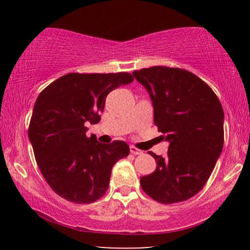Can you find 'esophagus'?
<instances>
[{
	"label": "esophagus",
	"instance_id": "esophagus-1",
	"mask_svg": "<svg viewBox=\"0 0 250 250\" xmlns=\"http://www.w3.org/2000/svg\"><path fill=\"white\" fill-rule=\"evenodd\" d=\"M130 152H131V153H132V154H134V155H140V154L143 153V152H142L141 150L137 149V147L133 146H130Z\"/></svg>",
	"mask_w": 250,
	"mask_h": 250
}]
</instances>
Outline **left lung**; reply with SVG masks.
<instances>
[{
  "mask_svg": "<svg viewBox=\"0 0 250 250\" xmlns=\"http://www.w3.org/2000/svg\"><path fill=\"white\" fill-rule=\"evenodd\" d=\"M154 108V125L170 141L167 156L152 151L156 168L140 180L143 192L162 204L184 202L201 191L224 146V111L213 89L188 70L153 66L134 70Z\"/></svg>",
  "mask_w": 250,
  "mask_h": 250,
  "instance_id": "8db88e82",
  "label": "left lung"
}]
</instances>
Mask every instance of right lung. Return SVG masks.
I'll list each match as a JSON object with an SVG mask.
<instances>
[{
  "label": "right lung",
  "instance_id": "right-lung-1",
  "mask_svg": "<svg viewBox=\"0 0 250 250\" xmlns=\"http://www.w3.org/2000/svg\"><path fill=\"white\" fill-rule=\"evenodd\" d=\"M133 82L129 73H70L37 97L28 138L44 179L53 191L76 204H89L109 188L112 167L129 155L124 141L103 145L86 135V122L100 121L110 91Z\"/></svg>",
  "mask_w": 250,
  "mask_h": 250
}]
</instances>
